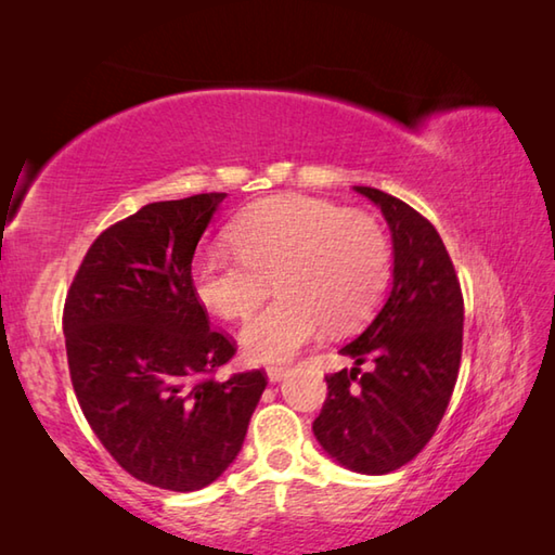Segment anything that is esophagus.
I'll return each mask as SVG.
<instances>
[{
    "instance_id": "34e87169",
    "label": "esophagus",
    "mask_w": 555,
    "mask_h": 555,
    "mask_svg": "<svg viewBox=\"0 0 555 555\" xmlns=\"http://www.w3.org/2000/svg\"><path fill=\"white\" fill-rule=\"evenodd\" d=\"M267 377H269L271 384H279L281 379L288 377V370L286 367H269L267 370Z\"/></svg>"
}]
</instances>
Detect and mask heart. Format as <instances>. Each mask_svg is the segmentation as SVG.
Instances as JSON below:
<instances>
[{"mask_svg":"<svg viewBox=\"0 0 555 555\" xmlns=\"http://www.w3.org/2000/svg\"><path fill=\"white\" fill-rule=\"evenodd\" d=\"M234 247L195 255V296L224 321L247 318L276 281L279 298L244 325L251 362H286L327 323L364 321L389 279V242L367 212L308 195L261 201L232 224Z\"/></svg>","mask_w":555,"mask_h":555,"instance_id":"1","label":"heart"}]
</instances>
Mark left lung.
<instances>
[{
	"label": "left lung",
	"mask_w": 555,
	"mask_h": 555,
	"mask_svg": "<svg viewBox=\"0 0 555 555\" xmlns=\"http://www.w3.org/2000/svg\"><path fill=\"white\" fill-rule=\"evenodd\" d=\"M382 210L393 267L374 321L343 347L354 367L325 377L313 434L337 465L387 475L416 457L453 397L463 352V294L434 224L393 195L354 185ZM370 359L373 370L360 373Z\"/></svg>",
	"instance_id": "8db88e82"
}]
</instances>
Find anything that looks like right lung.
<instances>
[{"label": "right lung", "mask_w": 555, "mask_h": 555, "mask_svg": "<svg viewBox=\"0 0 555 555\" xmlns=\"http://www.w3.org/2000/svg\"><path fill=\"white\" fill-rule=\"evenodd\" d=\"M228 193L149 203L92 242L65 298L75 397L131 477L195 492L242 450L264 372L205 374L234 345L210 331L193 288L195 247Z\"/></svg>", "instance_id": "1"}]
</instances>
